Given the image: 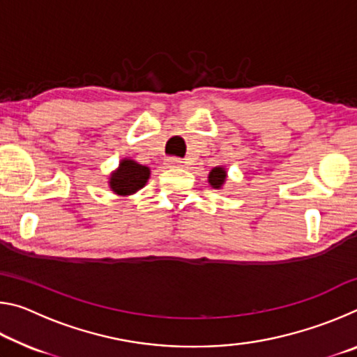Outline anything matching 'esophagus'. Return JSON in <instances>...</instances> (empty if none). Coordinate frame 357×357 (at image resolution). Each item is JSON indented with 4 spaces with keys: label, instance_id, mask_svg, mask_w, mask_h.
<instances>
[{
    "label": "esophagus",
    "instance_id": "esophagus-1",
    "mask_svg": "<svg viewBox=\"0 0 357 357\" xmlns=\"http://www.w3.org/2000/svg\"><path fill=\"white\" fill-rule=\"evenodd\" d=\"M183 164L184 162L178 159V157H170V159H167V165L172 168H179V167H183Z\"/></svg>",
    "mask_w": 357,
    "mask_h": 357
}]
</instances>
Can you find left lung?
Here are the masks:
<instances>
[{
  "label": "left lung",
  "mask_w": 357,
  "mask_h": 357,
  "mask_svg": "<svg viewBox=\"0 0 357 357\" xmlns=\"http://www.w3.org/2000/svg\"><path fill=\"white\" fill-rule=\"evenodd\" d=\"M227 176H228V173H227L225 167H222V165L214 167L208 174V183L211 187H213V189L220 190L227 183Z\"/></svg>",
  "instance_id": "1"
}]
</instances>
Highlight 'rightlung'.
<instances>
[{"mask_svg":"<svg viewBox=\"0 0 357 357\" xmlns=\"http://www.w3.org/2000/svg\"><path fill=\"white\" fill-rule=\"evenodd\" d=\"M151 176V168L142 165L134 159L124 157L121 159L118 168L108 176V187L119 197L134 195L146 185Z\"/></svg>","mask_w":357,"mask_h":357,"instance_id":"add662e5","label":"right lung"}]
</instances>
